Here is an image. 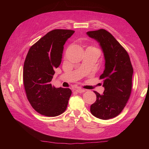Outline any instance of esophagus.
Listing matches in <instances>:
<instances>
[{"label":"esophagus","mask_w":149,"mask_h":149,"mask_svg":"<svg viewBox=\"0 0 149 149\" xmlns=\"http://www.w3.org/2000/svg\"><path fill=\"white\" fill-rule=\"evenodd\" d=\"M75 91H77L78 93H81L85 92L86 90H85V89H82V88H77L76 89H75Z\"/></svg>","instance_id":"esophagus-1"}]
</instances>
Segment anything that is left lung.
<instances>
[{
    "instance_id": "1",
    "label": "left lung",
    "mask_w": 149,
    "mask_h": 149,
    "mask_svg": "<svg viewBox=\"0 0 149 149\" xmlns=\"http://www.w3.org/2000/svg\"><path fill=\"white\" fill-rule=\"evenodd\" d=\"M100 43L105 59L103 94L94 91L96 101L90 107L96 118L107 120L118 116L127 102L132 89L133 68L127 52L109 31L104 29L86 33Z\"/></svg>"
}]
</instances>
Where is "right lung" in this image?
Masks as SVG:
<instances>
[{
	"instance_id": "1",
	"label": "right lung",
	"mask_w": 149,
	"mask_h": 149,
	"mask_svg": "<svg viewBox=\"0 0 149 149\" xmlns=\"http://www.w3.org/2000/svg\"><path fill=\"white\" fill-rule=\"evenodd\" d=\"M74 31H49L30 47L24 65L23 80L28 100L40 114L55 117L66 109L71 94L70 88L52 86L55 68L61 64L64 45Z\"/></svg>"
}]
</instances>
